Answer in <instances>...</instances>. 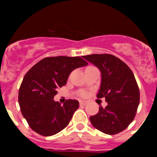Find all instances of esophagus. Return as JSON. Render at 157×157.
Here are the masks:
<instances>
[{
    "instance_id": "34e87169",
    "label": "esophagus",
    "mask_w": 157,
    "mask_h": 157,
    "mask_svg": "<svg viewBox=\"0 0 157 157\" xmlns=\"http://www.w3.org/2000/svg\"><path fill=\"white\" fill-rule=\"evenodd\" d=\"M79 104L80 105H86L87 104V101H79Z\"/></svg>"
}]
</instances>
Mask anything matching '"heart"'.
Returning <instances> with one entry per match:
<instances>
[{"label": "heart", "mask_w": 157, "mask_h": 157, "mask_svg": "<svg viewBox=\"0 0 157 157\" xmlns=\"http://www.w3.org/2000/svg\"><path fill=\"white\" fill-rule=\"evenodd\" d=\"M82 96H85V94H82Z\"/></svg>", "instance_id": "1"}]
</instances>
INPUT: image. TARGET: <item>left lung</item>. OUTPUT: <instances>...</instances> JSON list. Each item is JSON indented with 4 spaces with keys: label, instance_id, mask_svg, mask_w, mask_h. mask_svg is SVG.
<instances>
[{
    "label": "left lung",
    "instance_id": "left-lung-1",
    "mask_svg": "<svg viewBox=\"0 0 157 157\" xmlns=\"http://www.w3.org/2000/svg\"><path fill=\"white\" fill-rule=\"evenodd\" d=\"M101 72V85L97 97L105 98L109 105L90 116L92 125L107 134L125 130L134 120L140 101L138 83L132 71L121 59L111 54H92L82 56Z\"/></svg>",
    "mask_w": 157,
    "mask_h": 157
}]
</instances>
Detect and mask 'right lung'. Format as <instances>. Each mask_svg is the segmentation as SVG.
<instances>
[{"mask_svg": "<svg viewBox=\"0 0 157 157\" xmlns=\"http://www.w3.org/2000/svg\"><path fill=\"white\" fill-rule=\"evenodd\" d=\"M87 64L79 56L45 57L25 75L18 100L22 115L34 131L52 136L68 125L78 101L68 99L62 105L53 98L58 89L66 85L72 71Z\"/></svg>", "mask_w": 157, "mask_h": 157, "instance_id": "1", "label": "right lung"}]
</instances>
